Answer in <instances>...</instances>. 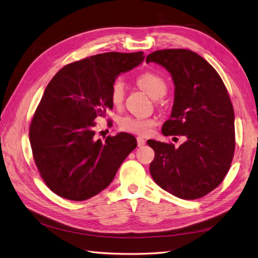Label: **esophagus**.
I'll return each instance as SVG.
<instances>
[{
  "label": "esophagus",
  "mask_w": 258,
  "mask_h": 258,
  "mask_svg": "<svg viewBox=\"0 0 258 258\" xmlns=\"http://www.w3.org/2000/svg\"><path fill=\"white\" fill-rule=\"evenodd\" d=\"M137 144H138V147H144L146 144V140L142 138V137H137Z\"/></svg>",
  "instance_id": "1"
}]
</instances>
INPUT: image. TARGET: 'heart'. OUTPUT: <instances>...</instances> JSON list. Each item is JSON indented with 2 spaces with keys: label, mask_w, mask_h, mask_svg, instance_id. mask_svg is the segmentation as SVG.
Returning <instances> with one entry per match:
<instances>
[{
  "label": "heart",
  "mask_w": 258,
  "mask_h": 258,
  "mask_svg": "<svg viewBox=\"0 0 258 258\" xmlns=\"http://www.w3.org/2000/svg\"><path fill=\"white\" fill-rule=\"evenodd\" d=\"M136 84L152 98H160L167 93L168 89L165 78L153 71H146L139 74L136 77ZM109 98L114 107L121 106L124 98V86L120 79H114L112 82L109 90ZM154 125H156V120L153 118L125 116L119 120L120 130L140 136L150 134Z\"/></svg>",
  "instance_id": "obj_1"
}]
</instances>
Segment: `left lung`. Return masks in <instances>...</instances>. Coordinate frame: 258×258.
<instances>
[{
	"label": "left lung",
	"mask_w": 258,
	"mask_h": 258,
	"mask_svg": "<svg viewBox=\"0 0 258 258\" xmlns=\"http://www.w3.org/2000/svg\"><path fill=\"white\" fill-rule=\"evenodd\" d=\"M146 61L162 65L175 86L172 112L162 134L186 138L179 148L148 140L154 150L152 179L176 198H203L224 180L235 151L234 109L227 89L213 66L190 49L156 50Z\"/></svg>",
	"instance_id": "8db88e82"
}]
</instances>
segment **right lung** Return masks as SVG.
Here are the masks:
<instances>
[{
  "instance_id": "obj_1",
  "label": "right lung",
  "mask_w": 258,
  "mask_h": 258,
  "mask_svg": "<svg viewBox=\"0 0 258 258\" xmlns=\"http://www.w3.org/2000/svg\"><path fill=\"white\" fill-rule=\"evenodd\" d=\"M144 51L97 54L67 64L44 91L30 124L34 162L51 191L85 201L110 184L137 147L133 135L96 139L95 120L112 109V82L144 60Z\"/></svg>"
}]
</instances>
